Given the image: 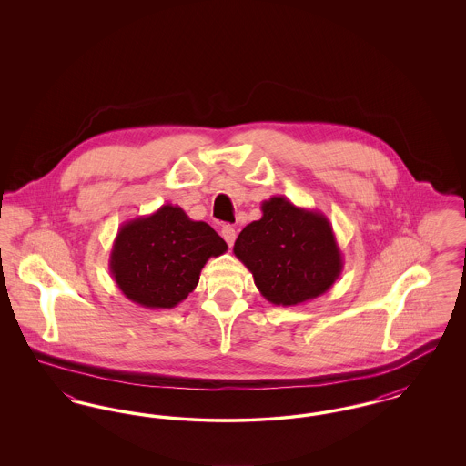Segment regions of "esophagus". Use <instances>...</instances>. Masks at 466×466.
Returning <instances> with one entry per match:
<instances>
[{
	"label": "esophagus",
	"mask_w": 466,
	"mask_h": 466,
	"mask_svg": "<svg viewBox=\"0 0 466 466\" xmlns=\"http://www.w3.org/2000/svg\"><path fill=\"white\" fill-rule=\"evenodd\" d=\"M236 236H238V232H236V228H234V227H230V225H223L222 238L225 239V243L228 244V246H232L234 241H236Z\"/></svg>",
	"instance_id": "1"
}]
</instances>
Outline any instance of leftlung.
I'll return each mask as SVG.
<instances>
[{
    "instance_id": "1",
    "label": "left lung",
    "mask_w": 466,
    "mask_h": 466,
    "mask_svg": "<svg viewBox=\"0 0 466 466\" xmlns=\"http://www.w3.org/2000/svg\"><path fill=\"white\" fill-rule=\"evenodd\" d=\"M234 255L276 306H299L323 295L344 267L329 218L283 196L262 202V218L244 227Z\"/></svg>"
}]
</instances>
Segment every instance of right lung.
<instances>
[{
    "label": "right lung",
    "mask_w": 466,
    "mask_h": 466,
    "mask_svg": "<svg viewBox=\"0 0 466 466\" xmlns=\"http://www.w3.org/2000/svg\"><path fill=\"white\" fill-rule=\"evenodd\" d=\"M227 243L206 222L173 204L124 223L113 241L110 272L122 293L147 309H171L192 293L200 270Z\"/></svg>",
    "instance_id": "right-lung-1"
}]
</instances>
